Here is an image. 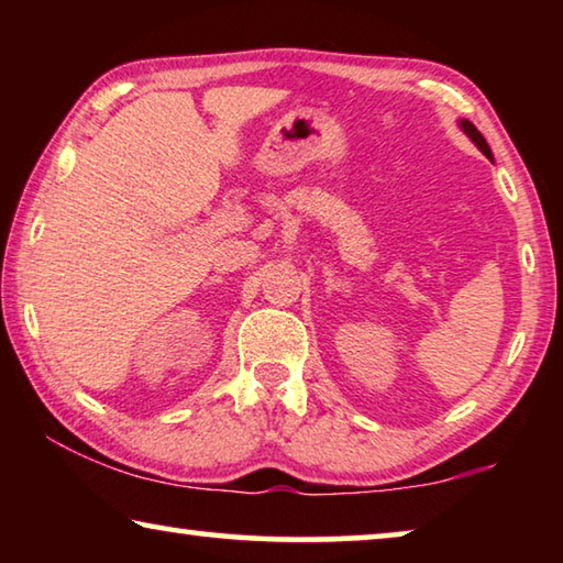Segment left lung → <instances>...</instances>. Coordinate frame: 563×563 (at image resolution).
Returning a JSON list of instances; mask_svg holds the SVG:
<instances>
[{
  "mask_svg": "<svg viewBox=\"0 0 563 563\" xmlns=\"http://www.w3.org/2000/svg\"><path fill=\"white\" fill-rule=\"evenodd\" d=\"M460 129H462V131L466 133V139H470V141H472V144H474L476 148H479L484 156H487V158H492V148H489V144H487V139H484V136H482V133H479V131H476V126H474V123H472V121H466V119H460Z\"/></svg>",
  "mask_w": 563,
  "mask_h": 563,
  "instance_id": "8db88e82",
  "label": "left lung"
}]
</instances>
